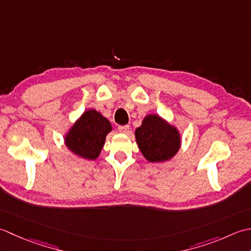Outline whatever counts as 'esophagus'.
Returning <instances> with one entry per match:
<instances>
[{
    "mask_svg": "<svg viewBox=\"0 0 251 251\" xmlns=\"http://www.w3.org/2000/svg\"><path fill=\"white\" fill-rule=\"evenodd\" d=\"M118 130L120 133H124V134H127L130 132V126H118Z\"/></svg>",
    "mask_w": 251,
    "mask_h": 251,
    "instance_id": "34e87169",
    "label": "esophagus"
}]
</instances>
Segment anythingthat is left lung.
<instances>
[{
	"mask_svg": "<svg viewBox=\"0 0 251 251\" xmlns=\"http://www.w3.org/2000/svg\"><path fill=\"white\" fill-rule=\"evenodd\" d=\"M134 134L142 155L150 162L171 160L181 148L180 131L157 114L146 115Z\"/></svg>",
	"mask_w": 251,
	"mask_h": 251,
	"instance_id": "8db88e82",
	"label": "left lung"
}]
</instances>
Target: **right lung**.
I'll list each match as a JSON object with an SVG mask.
<instances>
[{
  "label": "right lung",
  "mask_w": 251,
  "mask_h": 251,
  "mask_svg": "<svg viewBox=\"0 0 251 251\" xmlns=\"http://www.w3.org/2000/svg\"><path fill=\"white\" fill-rule=\"evenodd\" d=\"M111 131L109 120L100 111L90 108L65 133L64 142L67 150L75 157L95 160L103 150L107 134Z\"/></svg>",
  "instance_id": "right-lung-1"
}]
</instances>
